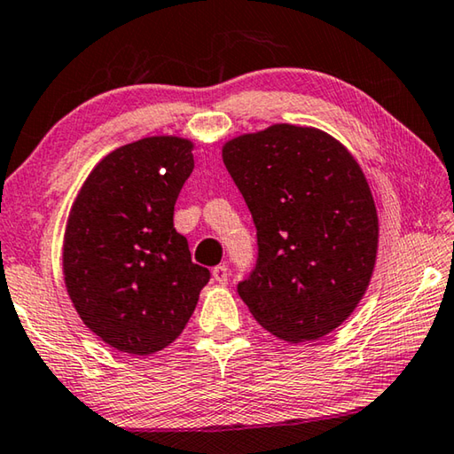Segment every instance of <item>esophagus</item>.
I'll list each match as a JSON object with an SVG mask.
<instances>
[{
  "instance_id": "34e87169",
  "label": "esophagus",
  "mask_w": 454,
  "mask_h": 454,
  "mask_svg": "<svg viewBox=\"0 0 454 454\" xmlns=\"http://www.w3.org/2000/svg\"><path fill=\"white\" fill-rule=\"evenodd\" d=\"M213 279L217 281V283H221V285H225L227 279H229V267L227 265L213 267Z\"/></svg>"
}]
</instances>
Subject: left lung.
Segmentation results:
<instances>
[{
	"mask_svg": "<svg viewBox=\"0 0 454 454\" xmlns=\"http://www.w3.org/2000/svg\"><path fill=\"white\" fill-rule=\"evenodd\" d=\"M257 229L237 293L287 343L317 340L359 305L375 269L379 219L353 155L313 127L271 125L223 147Z\"/></svg>",
	"mask_w": 454,
	"mask_h": 454,
	"instance_id": "left-lung-1",
	"label": "left lung"
}]
</instances>
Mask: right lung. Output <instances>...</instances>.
Returning <instances> with one entry per match:
<instances>
[{
	"label": "right lung",
	"mask_w": 454,
	"mask_h": 454,
	"mask_svg": "<svg viewBox=\"0 0 454 454\" xmlns=\"http://www.w3.org/2000/svg\"><path fill=\"white\" fill-rule=\"evenodd\" d=\"M191 149L167 135L119 147L71 207L67 293L87 327L123 353L143 356L173 343L211 279L173 227L175 201L195 167Z\"/></svg>",
	"instance_id": "right-lung-1"
}]
</instances>
